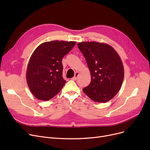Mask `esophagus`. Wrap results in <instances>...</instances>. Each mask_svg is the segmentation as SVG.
I'll use <instances>...</instances> for the list:
<instances>
[{"label": "esophagus", "instance_id": "obj_1", "mask_svg": "<svg viewBox=\"0 0 150 150\" xmlns=\"http://www.w3.org/2000/svg\"><path fill=\"white\" fill-rule=\"evenodd\" d=\"M78 76H79V72H76L75 73V76L72 78V79L73 80H76L77 79V78H78Z\"/></svg>", "mask_w": 150, "mask_h": 150}]
</instances>
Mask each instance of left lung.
I'll use <instances>...</instances> for the list:
<instances>
[{"label":"left lung","mask_w":150,"mask_h":150,"mask_svg":"<svg viewBox=\"0 0 150 150\" xmlns=\"http://www.w3.org/2000/svg\"><path fill=\"white\" fill-rule=\"evenodd\" d=\"M87 62L91 81L83 91L92 100L106 103L120 89L124 68L119 54L105 43L82 42L77 45Z\"/></svg>","instance_id":"8db88e82"}]
</instances>
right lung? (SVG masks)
<instances>
[{
  "label": "right lung",
  "mask_w": 150,
  "mask_h": 150,
  "mask_svg": "<svg viewBox=\"0 0 150 150\" xmlns=\"http://www.w3.org/2000/svg\"><path fill=\"white\" fill-rule=\"evenodd\" d=\"M75 44V41L45 42L33 52L28 63L26 78L36 98L48 101L61 91L66 82L62 76V59Z\"/></svg>",
  "instance_id": "right-lung-1"
}]
</instances>
